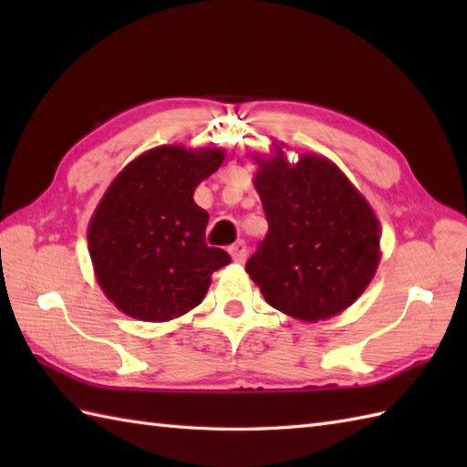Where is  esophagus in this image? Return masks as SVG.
<instances>
[{
	"instance_id": "esophagus-1",
	"label": "esophagus",
	"mask_w": 467,
	"mask_h": 467,
	"mask_svg": "<svg viewBox=\"0 0 467 467\" xmlns=\"http://www.w3.org/2000/svg\"><path fill=\"white\" fill-rule=\"evenodd\" d=\"M228 254H231V259L234 261V263H244V259H246V244L243 243V241H239L236 244H233L231 249H228Z\"/></svg>"
}]
</instances>
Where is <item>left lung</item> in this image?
<instances>
[{
  "label": "left lung",
  "mask_w": 467,
  "mask_h": 467,
  "mask_svg": "<svg viewBox=\"0 0 467 467\" xmlns=\"http://www.w3.org/2000/svg\"><path fill=\"white\" fill-rule=\"evenodd\" d=\"M285 142L254 154L253 176L269 234L246 273L265 301L305 323L327 321L359 299L381 261L371 204L327 156L291 162Z\"/></svg>",
  "instance_id": "left-lung-1"
}]
</instances>
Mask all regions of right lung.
Returning a JSON list of instances; mask_svg holds the SVG:
<instances>
[{
  "instance_id": "add662e5",
  "label": "right lung",
  "mask_w": 467,
  "mask_h": 467,
  "mask_svg": "<svg viewBox=\"0 0 467 467\" xmlns=\"http://www.w3.org/2000/svg\"><path fill=\"white\" fill-rule=\"evenodd\" d=\"M224 156L218 146H156L106 188L88 223V251L118 311L148 323L178 319L202 303L213 273L231 263L206 244L208 213L192 198Z\"/></svg>"
}]
</instances>
